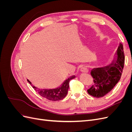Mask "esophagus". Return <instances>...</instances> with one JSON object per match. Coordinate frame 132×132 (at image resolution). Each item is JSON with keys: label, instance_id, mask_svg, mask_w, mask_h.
Here are the masks:
<instances>
[{"label": "esophagus", "instance_id": "1", "mask_svg": "<svg viewBox=\"0 0 132 132\" xmlns=\"http://www.w3.org/2000/svg\"><path fill=\"white\" fill-rule=\"evenodd\" d=\"M80 71H81L82 73H86L89 71L88 69H87V68H85V67H81V69H80Z\"/></svg>", "mask_w": 132, "mask_h": 132}]
</instances>
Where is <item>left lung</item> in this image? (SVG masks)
Masks as SVG:
<instances>
[{
  "mask_svg": "<svg viewBox=\"0 0 132 132\" xmlns=\"http://www.w3.org/2000/svg\"><path fill=\"white\" fill-rule=\"evenodd\" d=\"M117 55L116 59L113 60L110 65L95 68L91 70L94 84L87 90L89 95L97 98L104 96L119 81L125 64V54L121 43L117 49Z\"/></svg>",
  "mask_w": 132,
  "mask_h": 132,
  "instance_id": "1",
  "label": "left lung"
}]
</instances>
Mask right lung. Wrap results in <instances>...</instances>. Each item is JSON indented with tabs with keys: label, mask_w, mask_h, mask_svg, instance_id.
I'll use <instances>...</instances> for the list:
<instances>
[{
	"label": "right lung",
	"mask_w": 132,
	"mask_h": 132,
	"mask_svg": "<svg viewBox=\"0 0 132 132\" xmlns=\"http://www.w3.org/2000/svg\"><path fill=\"white\" fill-rule=\"evenodd\" d=\"M75 78V76H71V77L68 78L66 80L64 81L62 85L57 87L56 89H39L36 86L32 85L31 82L27 79V81L29 82L33 88L38 92V93L41 96L45 97L49 100L55 101H59L64 98L68 93L69 87V82L71 79H73Z\"/></svg>",
	"instance_id": "obj_1"
}]
</instances>
